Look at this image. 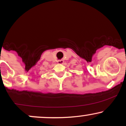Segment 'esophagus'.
<instances>
[{
    "label": "esophagus",
    "mask_w": 126,
    "mask_h": 126,
    "mask_svg": "<svg viewBox=\"0 0 126 126\" xmlns=\"http://www.w3.org/2000/svg\"><path fill=\"white\" fill-rule=\"evenodd\" d=\"M57 62H58L59 64H63L64 61H63V60H58V61H57Z\"/></svg>",
    "instance_id": "esophagus-1"
}]
</instances>
